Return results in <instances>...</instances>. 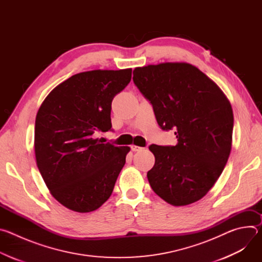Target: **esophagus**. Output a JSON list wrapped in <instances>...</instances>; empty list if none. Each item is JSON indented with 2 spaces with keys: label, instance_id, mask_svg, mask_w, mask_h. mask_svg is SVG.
Masks as SVG:
<instances>
[{
  "label": "esophagus",
  "instance_id": "esophagus-1",
  "mask_svg": "<svg viewBox=\"0 0 262 262\" xmlns=\"http://www.w3.org/2000/svg\"><path fill=\"white\" fill-rule=\"evenodd\" d=\"M130 149L133 151H141L142 150V147H140V146H137V145H132L130 146Z\"/></svg>",
  "mask_w": 262,
  "mask_h": 262
}]
</instances>
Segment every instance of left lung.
Wrapping results in <instances>:
<instances>
[{"instance_id":"left-lung-1","label":"left lung","mask_w":262,"mask_h":262,"mask_svg":"<svg viewBox=\"0 0 262 262\" xmlns=\"http://www.w3.org/2000/svg\"><path fill=\"white\" fill-rule=\"evenodd\" d=\"M134 83L152 104L162 129H174L175 146H149L156 158L147 178L174 206L203 198L225 167L232 145L231 104L206 74L184 62L137 67Z\"/></svg>"}]
</instances>
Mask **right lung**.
Listing matches in <instances>:
<instances>
[{
	"label": "right lung",
	"mask_w": 262,
	"mask_h": 262,
	"mask_svg": "<svg viewBox=\"0 0 262 262\" xmlns=\"http://www.w3.org/2000/svg\"><path fill=\"white\" fill-rule=\"evenodd\" d=\"M130 79L132 68L77 73L37 112V167L53 197L70 210H96L114 190L130 148L104 144L96 135L112 130V100Z\"/></svg>",
	"instance_id": "obj_1"
}]
</instances>
